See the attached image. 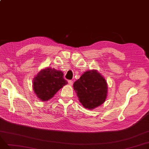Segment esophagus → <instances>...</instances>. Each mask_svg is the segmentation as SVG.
Masks as SVG:
<instances>
[{"mask_svg": "<svg viewBox=\"0 0 149 149\" xmlns=\"http://www.w3.org/2000/svg\"><path fill=\"white\" fill-rule=\"evenodd\" d=\"M68 83L70 85H73V81L72 80H69L68 81Z\"/></svg>", "mask_w": 149, "mask_h": 149, "instance_id": "obj_1", "label": "esophagus"}]
</instances>
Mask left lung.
Masks as SVG:
<instances>
[{"instance_id": "1", "label": "left lung", "mask_w": 149, "mask_h": 149, "mask_svg": "<svg viewBox=\"0 0 149 149\" xmlns=\"http://www.w3.org/2000/svg\"><path fill=\"white\" fill-rule=\"evenodd\" d=\"M73 87L79 102L86 109L92 110L102 104L107 99V82L95 69L85 72L75 81Z\"/></svg>"}]
</instances>
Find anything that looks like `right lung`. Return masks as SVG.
<instances>
[{
	"label": "right lung",
	"instance_id": "add662e5",
	"mask_svg": "<svg viewBox=\"0 0 149 149\" xmlns=\"http://www.w3.org/2000/svg\"><path fill=\"white\" fill-rule=\"evenodd\" d=\"M67 84L62 71L47 68L41 70L33 79V88L37 97L42 102H46Z\"/></svg>",
	"mask_w": 149,
	"mask_h": 149
}]
</instances>
